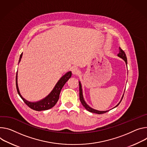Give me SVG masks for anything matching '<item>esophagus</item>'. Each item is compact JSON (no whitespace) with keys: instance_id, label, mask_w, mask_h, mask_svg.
I'll return each mask as SVG.
<instances>
[{"instance_id":"obj_1","label":"esophagus","mask_w":147,"mask_h":147,"mask_svg":"<svg viewBox=\"0 0 147 147\" xmlns=\"http://www.w3.org/2000/svg\"><path fill=\"white\" fill-rule=\"evenodd\" d=\"M71 71H72V73L73 74H77L79 73V71H80L79 69L77 67H73Z\"/></svg>"}]
</instances>
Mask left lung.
Here are the masks:
<instances>
[{
    "label": "left lung",
    "instance_id": "obj_1",
    "mask_svg": "<svg viewBox=\"0 0 147 147\" xmlns=\"http://www.w3.org/2000/svg\"><path fill=\"white\" fill-rule=\"evenodd\" d=\"M119 53L118 54V56L121 57V59H123L126 64H127V57H126V55L125 52L121 49V48H119ZM79 96H80V100L82 105L84 107V108L88 110V111L91 112V113H96V114H104V113H105L107 112H108L109 110L108 111H98V110H94V109H92V108L90 107L86 103L85 101L84 100V98H83V92H82V85H81V83L80 82H79ZM123 97L124 96H123L121 101H120V102L115 107H117L119 103L121 102V101H122L123 98Z\"/></svg>",
    "mask_w": 147,
    "mask_h": 147
}]
</instances>
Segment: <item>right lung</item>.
<instances>
[{
  "label": "right lung",
  "instance_id": "obj_1",
  "mask_svg": "<svg viewBox=\"0 0 147 147\" xmlns=\"http://www.w3.org/2000/svg\"><path fill=\"white\" fill-rule=\"evenodd\" d=\"M22 55H23V53H22V54L20 55L19 63L21 60ZM18 76V71L16 73V88H17V91H18L19 95L20 96L21 98L23 100V101L24 102V103L28 107H29L30 109H32L34 110H36V111H40L49 110V109L52 108L53 107H54L56 105L57 101L59 100L60 93V91H61L63 87L64 86L65 83L69 80V79L71 77V72L69 71L68 73H67L65 75H64L59 80V81L57 82V83L55 86V88H53V90L50 92V94L49 95H48V96H47L43 100L40 101H38V102H31L28 101L27 100H26L24 98H23L22 97V96H21L20 93L19 92L18 86V80H17L18 76Z\"/></svg>",
  "mask_w": 147,
  "mask_h": 147
}]
</instances>
